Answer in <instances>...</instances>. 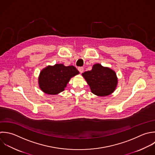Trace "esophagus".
<instances>
[{
	"label": "esophagus",
	"instance_id": "esophagus-1",
	"mask_svg": "<svg viewBox=\"0 0 155 155\" xmlns=\"http://www.w3.org/2000/svg\"><path fill=\"white\" fill-rule=\"evenodd\" d=\"M78 70L79 71V72H80V73H82V72H83V71H84V68H83V67H79V68H78Z\"/></svg>",
	"mask_w": 155,
	"mask_h": 155
}]
</instances>
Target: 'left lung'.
I'll list each match as a JSON object with an SVG mask.
<instances>
[{
	"label": "left lung",
	"instance_id": "left-lung-1",
	"mask_svg": "<svg viewBox=\"0 0 155 155\" xmlns=\"http://www.w3.org/2000/svg\"><path fill=\"white\" fill-rule=\"evenodd\" d=\"M83 76L89 85L91 91L98 96H107L115 89L118 79L115 72L100 64L93 66L92 69L84 72Z\"/></svg>",
	"mask_w": 155,
	"mask_h": 155
}]
</instances>
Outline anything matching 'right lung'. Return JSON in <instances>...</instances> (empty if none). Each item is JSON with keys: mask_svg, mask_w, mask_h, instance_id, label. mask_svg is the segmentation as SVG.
I'll list each match as a JSON object with an SVG mask.
<instances>
[{"mask_svg": "<svg viewBox=\"0 0 155 155\" xmlns=\"http://www.w3.org/2000/svg\"><path fill=\"white\" fill-rule=\"evenodd\" d=\"M78 74L79 71L74 66L56 64L54 66H48L40 74L39 86L45 93L55 95L63 91L70 78Z\"/></svg>", "mask_w": 155, "mask_h": 155, "instance_id": "add662e5", "label": "right lung"}]
</instances>
